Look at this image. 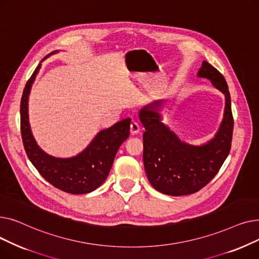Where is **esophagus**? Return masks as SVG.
Instances as JSON below:
<instances>
[{"label": "esophagus", "instance_id": "1", "mask_svg": "<svg viewBox=\"0 0 259 259\" xmlns=\"http://www.w3.org/2000/svg\"><path fill=\"white\" fill-rule=\"evenodd\" d=\"M141 130V126L138 124L137 121H132L130 125V133L131 135H137Z\"/></svg>", "mask_w": 259, "mask_h": 259}]
</instances>
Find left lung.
<instances>
[{"label": "left lung", "instance_id": "8db88e82", "mask_svg": "<svg viewBox=\"0 0 259 259\" xmlns=\"http://www.w3.org/2000/svg\"><path fill=\"white\" fill-rule=\"evenodd\" d=\"M197 77L210 79L214 88L225 95L224 117L214 137L199 145L182 141L162 119L167 100L143 106L139 119L145 128L144 166L147 178L158 192L171 196L195 193L220 171L229 155L233 133L231 97L224 76L203 61Z\"/></svg>", "mask_w": 259, "mask_h": 259}]
</instances>
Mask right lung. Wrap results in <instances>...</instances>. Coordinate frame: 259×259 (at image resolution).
<instances>
[{"instance_id":"obj_1","label":"right lung","mask_w":259,"mask_h":259,"mask_svg":"<svg viewBox=\"0 0 259 259\" xmlns=\"http://www.w3.org/2000/svg\"><path fill=\"white\" fill-rule=\"evenodd\" d=\"M58 52H51L42 62ZM42 62L27 81L21 100V132L25 151L39 174L52 186L71 194L92 192L108 178L118 148L129 137L131 119L119 120L100 131L84 150L74 156L56 157L46 153L33 138L28 113L29 94Z\"/></svg>"}]
</instances>
